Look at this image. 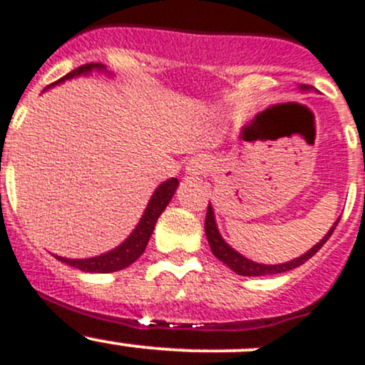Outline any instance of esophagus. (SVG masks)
<instances>
[{
    "mask_svg": "<svg viewBox=\"0 0 365 365\" xmlns=\"http://www.w3.org/2000/svg\"><path fill=\"white\" fill-rule=\"evenodd\" d=\"M207 169H209V163H207L205 158L202 156H196V158L189 160L185 167V173L190 176H198V175H205Z\"/></svg>",
    "mask_w": 365,
    "mask_h": 365,
    "instance_id": "esophagus-1",
    "label": "esophagus"
}]
</instances>
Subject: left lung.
Wrapping results in <instances>:
<instances>
[{
    "label": "left lung",
    "mask_w": 365,
    "mask_h": 365,
    "mask_svg": "<svg viewBox=\"0 0 365 365\" xmlns=\"http://www.w3.org/2000/svg\"><path fill=\"white\" fill-rule=\"evenodd\" d=\"M302 91H308L312 90V86H306V84H301ZM340 217L339 220L333 223V227L329 229V232L326 234L324 237H322L319 243L315 245L313 248H309L308 252H306L304 255H301V257H297V259H292L288 261V263H281V264H261V263H254V261L247 259L245 255H241L240 252L234 250L230 245H227V241L221 237L220 230H217V225H216V217H214V210L212 207H207V216H205V234H207V240H209V245H210V250H212V254L216 255L217 259L221 261V263H225L227 267L230 268L232 272H236L237 275H245V277H257V275H275V274H282V272H288V270H294V268L301 267V264H304L306 261L309 259V257H313V255L317 254V252L321 250L322 245L326 243V241L331 237L333 230H335V227L339 225Z\"/></svg>",
    "instance_id": "8db88e82"
}]
</instances>
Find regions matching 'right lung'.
Returning <instances> with one entry per match:
<instances>
[{
	"label": "right lung",
	"instance_id": "obj_1",
	"mask_svg": "<svg viewBox=\"0 0 365 365\" xmlns=\"http://www.w3.org/2000/svg\"><path fill=\"white\" fill-rule=\"evenodd\" d=\"M93 70L106 71V68L98 63L84 64V66L75 68L73 71H70L66 77L59 79L57 83H63V81L71 79V77H79V75L91 73ZM50 86H53V84H50ZM50 86H46V90H48ZM176 187H178V180L176 178H171L167 180V182L160 183L158 189L153 192L151 200H149L148 207H145L144 210V216L140 217V221L136 225V229L133 230V232L129 234L128 240H125L124 243L118 245L117 248L106 252V254L97 255V257H88V259H66V257H61V255H56V259H59L61 263L70 264V267L77 268V270L93 272V274H110V272H117L129 267V264L135 263V261L144 254L145 247H148L149 243V237H151L153 230H155L156 220H158L160 214L165 210V207L169 205L171 198L175 196Z\"/></svg>",
	"mask_w": 365,
	"mask_h": 365
}]
</instances>
